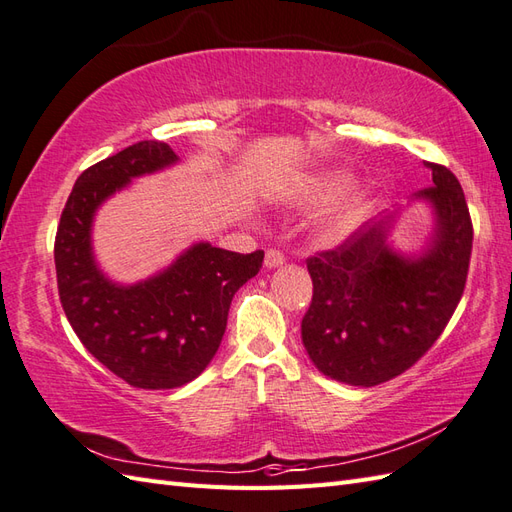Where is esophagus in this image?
<instances>
[{
  "label": "esophagus",
  "mask_w": 512,
  "mask_h": 512,
  "mask_svg": "<svg viewBox=\"0 0 512 512\" xmlns=\"http://www.w3.org/2000/svg\"><path fill=\"white\" fill-rule=\"evenodd\" d=\"M283 261H285V255L279 251V248H268L266 259H264L266 268H277L283 264Z\"/></svg>",
  "instance_id": "34e87169"
}]
</instances>
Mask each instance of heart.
Returning a JSON list of instances; mask_svg holds the SVG:
<instances>
[{"mask_svg":"<svg viewBox=\"0 0 512 512\" xmlns=\"http://www.w3.org/2000/svg\"><path fill=\"white\" fill-rule=\"evenodd\" d=\"M342 172H320V174H305L294 178V181L283 189L281 198L290 205H316L340 192L344 185ZM373 205V192L368 187H355L349 194H344L334 207H331L320 229L327 237H342L347 235L355 224H358L366 211Z\"/></svg>","mask_w":512,"mask_h":512,"instance_id":"obj_1","label":"heart"}]
</instances>
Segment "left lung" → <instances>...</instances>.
<instances>
[{
    "instance_id": "1",
    "label": "left lung",
    "mask_w": 512,
    "mask_h": 512,
    "mask_svg": "<svg viewBox=\"0 0 512 512\" xmlns=\"http://www.w3.org/2000/svg\"><path fill=\"white\" fill-rule=\"evenodd\" d=\"M434 185L417 198L436 211V235L419 259L392 253L384 218L329 251L307 257L314 283L303 344L323 375L377 386L408 371L441 338L467 283L473 224L465 192L445 165L427 163Z\"/></svg>"
}]
</instances>
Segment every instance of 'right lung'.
I'll return each mask as SVG.
<instances>
[{
	"mask_svg": "<svg viewBox=\"0 0 512 512\" xmlns=\"http://www.w3.org/2000/svg\"><path fill=\"white\" fill-rule=\"evenodd\" d=\"M178 157L163 141H137L78 176L54 242L58 296L76 336L95 360L126 384L178 388L216 355L233 294L253 279L264 251L233 253L196 244L144 283L122 288L104 279L91 253L93 213L130 178Z\"/></svg>",
	"mask_w": 512,
	"mask_h": 512,
	"instance_id": "right-lung-1",
	"label": "right lung"
}]
</instances>
